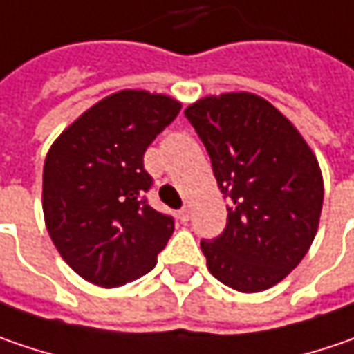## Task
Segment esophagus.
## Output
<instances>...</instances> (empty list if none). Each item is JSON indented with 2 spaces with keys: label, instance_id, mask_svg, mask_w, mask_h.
Listing matches in <instances>:
<instances>
[{
  "label": "esophagus",
  "instance_id": "esophagus-1",
  "mask_svg": "<svg viewBox=\"0 0 354 354\" xmlns=\"http://www.w3.org/2000/svg\"><path fill=\"white\" fill-rule=\"evenodd\" d=\"M177 219H179L181 223L189 221V209H187V207H183V209H179V211H177Z\"/></svg>",
  "mask_w": 354,
  "mask_h": 354
}]
</instances>
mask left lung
<instances>
[{
	"mask_svg": "<svg viewBox=\"0 0 354 354\" xmlns=\"http://www.w3.org/2000/svg\"><path fill=\"white\" fill-rule=\"evenodd\" d=\"M185 117L229 199L223 233L201 241L207 267L235 291H265L301 263L317 235L319 163L291 121L253 93L205 97Z\"/></svg>",
	"mask_w": 354,
	"mask_h": 354,
	"instance_id": "left-lung-1",
	"label": "left lung"
}]
</instances>
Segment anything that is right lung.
Returning a JSON list of instances; mask_svg holds the SVG:
<instances>
[{
    "label": "right lung",
    "instance_id": "right-lung-1",
    "mask_svg": "<svg viewBox=\"0 0 354 354\" xmlns=\"http://www.w3.org/2000/svg\"><path fill=\"white\" fill-rule=\"evenodd\" d=\"M181 103L119 91L69 125L44 165V215L63 261L99 287L147 274L175 221L147 203L153 177L143 155L179 115Z\"/></svg>",
    "mask_w": 354,
    "mask_h": 354
}]
</instances>
